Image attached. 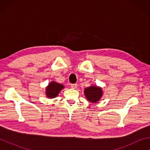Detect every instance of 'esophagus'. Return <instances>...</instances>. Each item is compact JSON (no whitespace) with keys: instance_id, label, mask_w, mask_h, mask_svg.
<instances>
[{"instance_id":"esophagus-1","label":"esophagus","mask_w":150,"mask_h":150,"mask_svg":"<svg viewBox=\"0 0 150 150\" xmlns=\"http://www.w3.org/2000/svg\"><path fill=\"white\" fill-rule=\"evenodd\" d=\"M71 87L72 88H74V89H75V88H77V84H71Z\"/></svg>"}]
</instances>
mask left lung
<instances>
[{
  "label": "left lung",
  "mask_w": 150,
  "mask_h": 150,
  "mask_svg": "<svg viewBox=\"0 0 150 150\" xmlns=\"http://www.w3.org/2000/svg\"><path fill=\"white\" fill-rule=\"evenodd\" d=\"M84 93L85 97L88 101L95 103L100 100L103 95V90L102 88L97 86H91L85 88Z\"/></svg>",
  "instance_id": "8db88e82"
}]
</instances>
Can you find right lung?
I'll return each mask as SVG.
<instances>
[{
  "label": "right lung",
  "instance_id": "add662e5",
  "mask_svg": "<svg viewBox=\"0 0 150 150\" xmlns=\"http://www.w3.org/2000/svg\"><path fill=\"white\" fill-rule=\"evenodd\" d=\"M63 88H64V86L63 85L57 83L55 81H52L45 88L46 89L45 90V94H46L47 97L50 98L56 97Z\"/></svg>",
  "mask_w": 150,
  "mask_h": 150
}]
</instances>
